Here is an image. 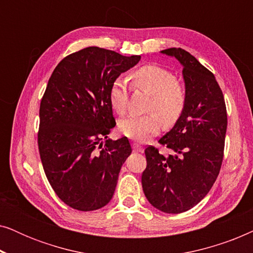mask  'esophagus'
Returning a JSON list of instances; mask_svg holds the SVG:
<instances>
[{
	"mask_svg": "<svg viewBox=\"0 0 253 253\" xmlns=\"http://www.w3.org/2000/svg\"><path fill=\"white\" fill-rule=\"evenodd\" d=\"M132 150H133L134 152H143V151H144V148L141 147L139 144L133 143V144H132Z\"/></svg>",
	"mask_w": 253,
	"mask_h": 253,
	"instance_id": "esophagus-1",
	"label": "esophagus"
}]
</instances>
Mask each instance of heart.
<instances>
[{"label": "heart", "mask_w": 253, "mask_h": 253, "mask_svg": "<svg viewBox=\"0 0 253 253\" xmlns=\"http://www.w3.org/2000/svg\"><path fill=\"white\" fill-rule=\"evenodd\" d=\"M131 83L133 87L150 93L148 110L154 112L146 115H129L120 120V131L130 139L148 140L161 130V117L166 126H172L184 113L188 100L186 88L168 69L154 64L144 65L132 72ZM109 101L116 113L123 114L126 110L129 93L121 79L113 83L109 89Z\"/></svg>", "instance_id": "obj_1"}]
</instances>
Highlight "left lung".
Masks as SVG:
<instances>
[{
  "instance_id": "left-lung-1",
  "label": "left lung",
  "mask_w": 253,
  "mask_h": 253,
  "mask_svg": "<svg viewBox=\"0 0 253 253\" xmlns=\"http://www.w3.org/2000/svg\"><path fill=\"white\" fill-rule=\"evenodd\" d=\"M161 53L175 56L183 65L186 94L184 113L159 140L170 150H145L147 166L141 175L143 191L152 206L178 214L192 209L212 188L223 160L227 109L215 77L182 48Z\"/></svg>"
}]
</instances>
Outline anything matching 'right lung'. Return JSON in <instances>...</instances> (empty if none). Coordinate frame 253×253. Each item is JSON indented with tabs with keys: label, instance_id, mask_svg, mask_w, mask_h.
Instances as JSON below:
<instances>
[{
	"label": "right lung",
	"instance_id": "1",
	"mask_svg": "<svg viewBox=\"0 0 253 253\" xmlns=\"http://www.w3.org/2000/svg\"><path fill=\"white\" fill-rule=\"evenodd\" d=\"M140 60L87 47L54 69L40 102L38 146L44 174L64 204L87 212L113 198L121 167L131 154L126 137L107 138L115 126L109 89Z\"/></svg>",
	"mask_w": 253,
	"mask_h": 253
}]
</instances>
